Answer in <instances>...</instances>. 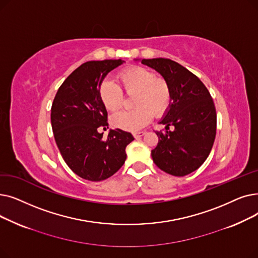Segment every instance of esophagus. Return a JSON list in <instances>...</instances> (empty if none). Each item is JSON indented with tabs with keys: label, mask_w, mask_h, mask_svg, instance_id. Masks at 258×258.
Here are the masks:
<instances>
[{
	"label": "esophagus",
	"mask_w": 258,
	"mask_h": 258,
	"mask_svg": "<svg viewBox=\"0 0 258 258\" xmlns=\"http://www.w3.org/2000/svg\"><path fill=\"white\" fill-rule=\"evenodd\" d=\"M146 132L145 131H140V132H134L133 133V137L136 138V139H140V138H142L144 134H145Z\"/></svg>",
	"instance_id": "1"
}]
</instances>
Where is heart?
<instances>
[{
    "mask_svg": "<svg viewBox=\"0 0 258 258\" xmlns=\"http://www.w3.org/2000/svg\"><path fill=\"white\" fill-rule=\"evenodd\" d=\"M116 79L119 87L110 80H104L97 93L108 111L115 112L124 102V94H133L132 110L121 111L111 117L115 128L136 132L148 125L153 117L164 115L170 107L172 95L168 82L156 77L155 72L142 66H131L120 70Z\"/></svg>",
    "mask_w": 258,
    "mask_h": 258,
    "instance_id": "obj_1",
    "label": "heart"
}]
</instances>
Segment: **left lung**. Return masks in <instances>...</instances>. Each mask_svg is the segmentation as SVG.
<instances>
[{"instance_id":"1","label":"left lung","mask_w":258,"mask_h":258,"mask_svg":"<svg viewBox=\"0 0 258 258\" xmlns=\"http://www.w3.org/2000/svg\"><path fill=\"white\" fill-rule=\"evenodd\" d=\"M169 84L171 100L156 131L158 143L151 151L154 164L166 173L185 176L199 169L209 156L216 136V111L203 82L183 66L169 58L142 59ZM173 125L175 130L169 132Z\"/></svg>"}]
</instances>
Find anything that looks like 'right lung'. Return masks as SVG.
Segmentation results:
<instances>
[{"label":"right lung","instance_id":"add662e5","mask_svg":"<svg viewBox=\"0 0 258 258\" xmlns=\"http://www.w3.org/2000/svg\"><path fill=\"white\" fill-rule=\"evenodd\" d=\"M122 63L119 58L82 64L60 85L53 100L51 126L57 148L68 167L84 179L100 181L112 176L124 165L126 147L134 140L120 129L110 130L106 140L97 131L108 126L99 86Z\"/></svg>","mask_w":258,"mask_h":258}]
</instances>
